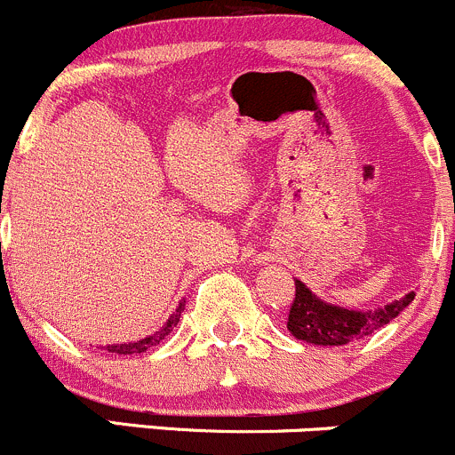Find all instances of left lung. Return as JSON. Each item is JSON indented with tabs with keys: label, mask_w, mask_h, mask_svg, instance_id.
<instances>
[{
	"label": "left lung",
	"mask_w": 455,
	"mask_h": 455,
	"mask_svg": "<svg viewBox=\"0 0 455 455\" xmlns=\"http://www.w3.org/2000/svg\"><path fill=\"white\" fill-rule=\"evenodd\" d=\"M415 292L384 306L379 310H346L323 304L299 279H295V299L288 313V331L308 344L344 346L366 335H373L391 319H395L413 301Z\"/></svg>",
	"instance_id": "1"
}]
</instances>
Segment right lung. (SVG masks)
<instances>
[{
  "label": "right lung",
  "mask_w": 455,
  "mask_h": 455,
  "mask_svg": "<svg viewBox=\"0 0 455 455\" xmlns=\"http://www.w3.org/2000/svg\"><path fill=\"white\" fill-rule=\"evenodd\" d=\"M183 306H185V304H180L179 308H176L174 317H172L170 322L165 323V326L160 328V331L156 332V335L145 337V339H140V341H133V344H118V346L111 344V346H107V350H109V353H116V355H133V353H145V350L154 348V346H158L160 341L165 339V337L172 332V328H174L176 323H179L180 310H183Z\"/></svg>",
  "instance_id": "1"
}]
</instances>
